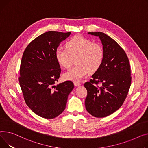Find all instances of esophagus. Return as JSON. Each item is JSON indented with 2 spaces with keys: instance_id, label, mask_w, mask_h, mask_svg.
Instances as JSON below:
<instances>
[{
  "instance_id": "obj_1",
  "label": "esophagus",
  "mask_w": 148,
  "mask_h": 148,
  "mask_svg": "<svg viewBox=\"0 0 148 148\" xmlns=\"http://www.w3.org/2000/svg\"><path fill=\"white\" fill-rule=\"evenodd\" d=\"M74 85L76 86H78L81 85V83L79 82H74Z\"/></svg>"
}]
</instances>
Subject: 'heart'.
<instances>
[{
	"mask_svg": "<svg viewBox=\"0 0 148 148\" xmlns=\"http://www.w3.org/2000/svg\"><path fill=\"white\" fill-rule=\"evenodd\" d=\"M105 52L101 45L82 36H76L66 43V48L59 47L56 56L59 64L69 69L76 58V65L63 74L66 80L80 81L90 72L97 71L101 66Z\"/></svg>",
	"mask_w": 148,
	"mask_h": 148,
	"instance_id": "obj_1",
	"label": "heart"
}]
</instances>
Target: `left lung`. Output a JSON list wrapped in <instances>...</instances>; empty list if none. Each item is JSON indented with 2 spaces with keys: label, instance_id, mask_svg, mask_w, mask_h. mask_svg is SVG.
Returning a JSON list of instances; mask_svg holds the SVG:
<instances>
[{
  "label": "left lung",
  "instance_id": "obj_1",
  "mask_svg": "<svg viewBox=\"0 0 148 148\" xmlns=\"http://www.w3.org/2000/svg\"><path fill=\"white\" fill-rule=\"evenodd\" d=\"M88 33L99 37L105 56L92 79L84 85L87 90L85 108L94 117H106L125 101L131 86V68L125 52L116 41L102 32Z\"/></svg>",
  "mask_w": 148,
  "mask_h": 148
}]
</instances>
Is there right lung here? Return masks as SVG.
<instances>
[{
	"label": "right lung",
	"mask_w": 148,
	"mask_h": 148,
	"mask_svg": "<svg viewBox=\"0 0 148 148\" xmlns=\"http://www.w3.org/2000/svg\"><path fill=\"white\" fill-rule=\"evenodd\" d=\"M71 33L45 32L33 40L23 53L18 77L23 97L28 107L42 118L53 119L62 114L74 88L71 81L54 85L62 71L56 51Z\"/></svg>",
	"instance_id": "add662e5"
}]
</instances>
